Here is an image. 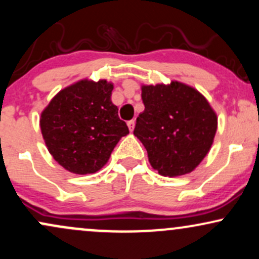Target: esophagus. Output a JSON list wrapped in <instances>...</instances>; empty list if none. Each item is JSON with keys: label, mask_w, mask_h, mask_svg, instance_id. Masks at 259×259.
Returning a JSON list of instances; mask_svg holds the SVG:
<instances>
[{"label": "esophagus", "mask_w": 259, "mask_h": 259, "mask_svg": "<svg viewBox=\"0 0 259 259\" xmlns=\"http://www.w3.org/2000/svg\"><path fill=\"white\" fill-rule=\"evenodd\" d=\"M127 126H129L130 132H133L134 127H135V120H129V121H127Z\"/></svg>", "instance_id": "34e87169"}]
</instances>
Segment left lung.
Segmentation results:
<instances>
[{"label":"left lung","instance_id":"1","mask_svg":"<svg viewBox=\"0 0 259 259\" xmlns=\"http://www.w3.org/2000/svg\"><path fill=\"white\" fill-rule=\"evenodd\" d=\"M134 135L147 150L148 160L163 177L191 173L206 157L217 132V114L191 86L144 85Z\"/></svg>","mask_w":259,"mask_h":259}]
</instances>
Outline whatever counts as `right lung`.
Instances as JSON below:
<instances>
[{"label": "right lung", "mask_w": 259, "mask_h": 259, "mask_svg": "<svg viewBox=\"0 0 259 259\" xmlns=\"http://www.w3.org/2000/svg\"><path fill=\"white\" fill-rule=\"evenodd\" d=\"M113 84L81 80L59 91L41 114L45 144L62 167L92 174L109 159L120 138L129 134L111 101Z\"/></svg>", "instance_id": "1"}]
</instances>
